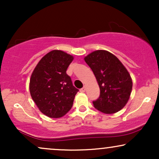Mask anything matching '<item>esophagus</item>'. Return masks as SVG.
<instances>
[{"label":"esophagus","instance_id":"esophagus-1","mask_svg":"<svg viewBox=\"0 0 159 159\" xmlns=\"http://www.w3.org/2000/svg\"><path fill=\"white\" fill-rule=\"evenodd\" d=\"M85 90H86V87H85V86H84V87H82L81 90H80V91H81V93L85 92Z\"/></svg>","mask_w":159,"mask_h":159}]
</instances>
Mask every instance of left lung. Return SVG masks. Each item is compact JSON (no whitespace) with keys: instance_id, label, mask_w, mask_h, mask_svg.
Returning <instances> with one entry per match:
<instances>
[{"instance_id":"obj_1","label":"left lung","mask_w":159,"mask_h":159,"mask_svg":"<svg viewBox=\"0 0 159 159\" xmlns=\"http://www.w3.org/2000/svg\"><path fill=\"white\" fill-rule=\"evenodd\" d=\"M84 61L99 86V97L93 102L95 108L107 114L122 110L132 90V80L126 68L114 54L105 50L91 52Z\"/></svg>"}]
</instances>
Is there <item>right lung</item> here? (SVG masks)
Masks as SVG:
<instances>
[{"instance_id": "1", "label": "right lung", "mask_w": 159, "mask_h": 159, "mask_svg": "<svg viewBox=\"0 0 159 159\" xmlns=\"http://www.w3.org/2000/svg\"><path fill=\"white\" fill-rule=\"evenodd\" d=\"M73 59L63 51H51L33 71L30 96L39 110L48 117H62L72 108L78 90L72 85L66 69Z\"/></svg>"}]
</instances>
